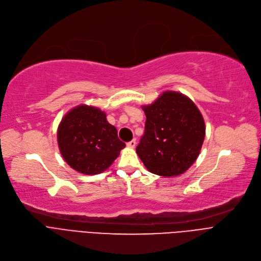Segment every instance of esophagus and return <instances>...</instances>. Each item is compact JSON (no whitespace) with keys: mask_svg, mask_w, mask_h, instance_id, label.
<instances>
[{"mask_svg":"<svg viewBox=\"0 0 261 261\" xmlns=\"http://www.w3.org/2000/svg\"><path fill=\"white\" fill-rule=\"evenodd\" d=\"M127 146H128L129 148H134V147L136 146V141H135V139L132 140V141H130L129 143H127Z\"/></svg>","mask_w":261,"mask_h":261,"instance_id":"esophagus-1","label":"esophagus"}]
</instances>
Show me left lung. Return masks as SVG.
Returning a JSON list of instances; mask_svg holds the SVG:
<instances>
[{
  "label": "left lung",
  "instance_id": "1",
  "mask_svg": "<svg viewBox=\"0 0 261 261\" xmlns=\"http://www.w3.org/2000/svg\"><path fill=\"white\" fill-rule=\"evenodd\" d=\"M145 133L136 153L146 168L162 176L184 173L197 160L205 138L203 116L187 96L164 92L151 105L143 106Z\"/></svg>",
  "mask_w": 261,
  "mask_h": 261
}]
</instances>
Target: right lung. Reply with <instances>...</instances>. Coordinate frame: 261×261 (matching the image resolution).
Listing matches in <instances>:
<instances>
[{"mask_svg":"<svg viewBox=\"0 0 261 261\" xmlns=\"http://www.w3.org/2000/svg\"><path fill=\"white\" fill-rule=\"evenodd\" d=\"M57 141L64 161L76 171L98 174L108 169L126 147L106 113L80 105L67 112L59 123Z\"/></svg>","mask_w":261,"mask_h":261,"instance_id":"obj_1","label":"right lung"}]
</instances>
